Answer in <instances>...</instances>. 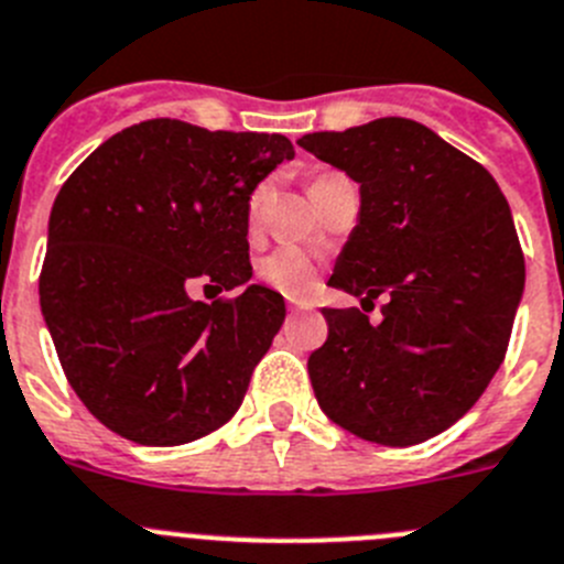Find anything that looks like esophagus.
I'll use <instances>...</instances> for the list:
<instances>
[{
  "instance_id": "1",
  "label": "esophagus",
  "mask_w": 564,
  "mask_h": 564,
  "mask_svg": "<svg viewBox=\"0 0 564 564\" xmlns=\"http://www.w3.org/2000/svg\"><path fill=\"white\" fill-rule=\"evenodd\" d=\"M288 310H291V313H296V310H310V304L307 302H288Z\"/></svg>"
}]
</instances>
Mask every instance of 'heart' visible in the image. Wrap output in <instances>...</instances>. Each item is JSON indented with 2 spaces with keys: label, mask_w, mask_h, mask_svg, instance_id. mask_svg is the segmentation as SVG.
I'll return each instance as SVG.
<instances>
[{
  "label": "heart",
  "mask_w": 564,
  "mask_h": 564,
  "mask_svg": "<svg viewBox=\"0 0 564 564\" xmlns=\"http://www.w3.org/2000/svg\"><path fill=\"white\" fill-rule=\"evenodd\" d=\"M333 175H338V173L316 175V178H313V184H310V189L322 187L324 181H329ZM265 193H268V187L265 184H260V187L254 189V195H251V204H248V218H251V224H254L257 215H260ZM260 276L265 279V285L273 288V291L285 293V296H291V299H302V296H307L313 288H316L318 268L307 251L288 246V248H279V251H273L271 257H265V260H262Z\"/></svg>",
  "instance_id": "1"
}]
</instances>
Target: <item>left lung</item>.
Masks as SVG:
<instances>
[{"instance_id":"left-lung-1","label":"left lung","mask_w":564,"mask_h":564,"mask_svg":"<svg viewBox=\"0 0 564 564\" xmlns=\"http://www.w3.org/2000/svg\"><path fill=\"white\" fill-rule=\"evenodd\" d=\"M304 151L360 184L358 226L329 285L380 307H324L310 383L335 425L411 447L458 422L500 369L525 285L498 181L405 117L307 133Z\"/></svg>"}]
</instances>
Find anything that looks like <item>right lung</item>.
I'll return each mask as SVG.
<instances>
[{
	"label": "right lung",
	"mask_w": 564,
	"mask_h": 564,
	"mask_svg": "<svg viewBox=\"0 0 564 564\" xmlns=\"http://www.w3.org/2000/svg\"><path fill=\"white\" fill-rule=\"evenodd\" d=\"M293 159L279 133L148 120L113 133L50 212L41 313L66 380L108 431L148 447L218 431L285 322V299L248 285V200ZM206 278V305L186 291ZM209 285V286H210Z\"/></svg>",
	"instance_id": "add662e5"
}]
</instances>
